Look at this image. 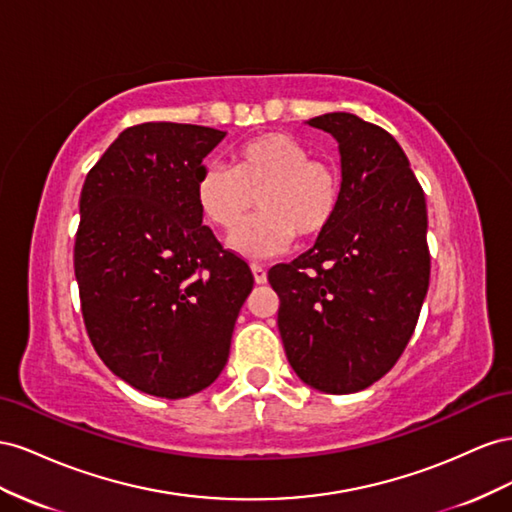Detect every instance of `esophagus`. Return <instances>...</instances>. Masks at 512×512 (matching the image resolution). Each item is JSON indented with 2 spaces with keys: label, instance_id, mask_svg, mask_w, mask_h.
<instances>
[{
  "label": "esophagus",
  "instance_id": "1",
  "mask_svg": "<svg viewBox=\"0 0 512 512\" xmlns=\"http://www.w3.org/2000/svg\"><path fill=\"white\" fill-rule=\"evenodd\" d=\"M251 270H253V276H255V283H266L268 281V272H266V268L264 266H259V264H253L251 266Z\"/></svg>",
  "mask_w": 512,
  "mask_h": 512
}]
</instances>
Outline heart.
I'll return each mask as SVG.
<instances>
[{
  "mask_svg": "<svg viewBox=\"0 0 512 512\" xmlns=\"http://www.w3.org/2000/svg\"><path fill=\"white\" fill-rule=\"evenodd\" d=\"M341 197L337 165L311 156L309 145L281 130L242 141L231 152V167L206 165L197 178L199 208L223 231L237 229L258 199L262 214L231 236L238 253L255 259L283 253L294 236H321Z\"/></svg>",
  "mask_w": 512,
  "mask_h": 512,
  "instance_id": "obj_1",
  "label": "heart"
}]
</instances>
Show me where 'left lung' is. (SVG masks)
<instances>
[{
  "label": "left lung",
  "instance_id": "8db88e82",
  "mask_svg": "<svg viewBox=\"0 0 512 512\" xmlns=\"http://www.w3.org/2000/svg\"><path fill=\"white\" fill-rule=\"evenodd\" d=\"M339 141L343 197L332 225L268 272L291 369L330 394L382 379L412 339L429 289L427 201L390 133L352 113L309 120Z\"/></svg>",
  "mask_w": 512,
  "mask_h": 512
}]
</instances>
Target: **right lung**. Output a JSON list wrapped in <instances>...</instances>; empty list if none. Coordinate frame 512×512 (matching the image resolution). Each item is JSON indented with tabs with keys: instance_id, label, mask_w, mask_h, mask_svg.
<instances>
[{
	"instance_id": "add662e5",
	"label": "right lung",
	"mask_w": 512,
	"mask_h": 512,
	"mask_svg": "<svg viewBox=\"0 0 512 512\" xmlns=\"http://www.w3.org/2000/svg\"><path fill=\"white\" fill-rule=\"evenodd\" d=\"M223 130L126 128L83 184L75 276L87 337L133 388L184 399L229 358L253 272L201 223L197 178Z\"/></svg>"
}]
</instances>
